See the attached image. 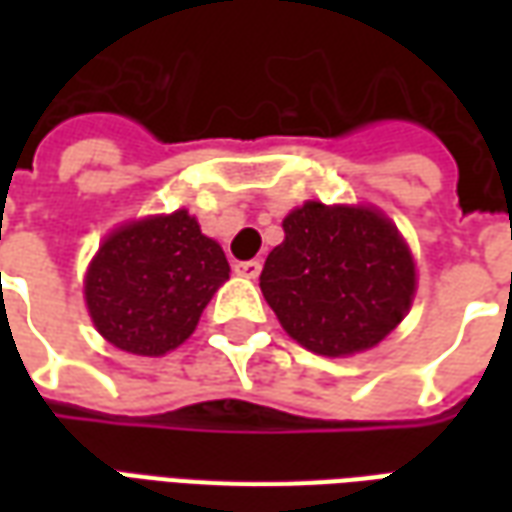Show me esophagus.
I'll return each instance as SVG.
<instances>
[{"mask_svg":"<svg viewBox=\"0 0 512 512\" xmlns=\"http://www.w3.org/2000/svg\"><path fill=\"white\" fill-rule=\"evenodd\" d=\"M260 268H263V263H260V260H244V263H235V274H238V277H246V279H257Z\"/></svg>","mask_w":512,"mask_h":512,"instance_id":"obj_1","label":"esophagus"}]
</instances>
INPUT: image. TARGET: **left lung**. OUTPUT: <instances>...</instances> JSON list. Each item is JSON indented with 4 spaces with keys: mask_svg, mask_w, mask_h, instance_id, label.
Segmentation results:
<instances>
[{
    "mask_svg": "<svg viewBox=\"0 0 512 512\" xmlns=\"http://www.w3.org/2000/svg\"><path fill=\"white\" fill-rule=\"evenodd\" d=\"M260 290L282 329L321 356L376 348L406 318L417 268L403 235L365 205L304 202L282 222Z\"/></svg>",
    "mask_w": 512,
    "mask_h": 512,
    "instance_id": "8db88e82",
    "label": "left lung"
}]
</instances>
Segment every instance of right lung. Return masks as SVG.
Returning <instances> with one entry per match:
<instances>
[{
	"mask_svg": "<svg viewBox=\"0 0 512 512\" xmlns=\"http://www.w3.org/2000/svg\"><path fill=\"white\" fill-rule=\"evenodd\" d=\"M224 279L222 246L189 211H175L117 227L87 268L84 299L104 340L161 356L189 340Z\"/></svg>",
	"mask_w": 512,
	"mask_h": 512,
	"instance_id": "right-lung-1",
	"label": "right lung"
}]
</instances>
